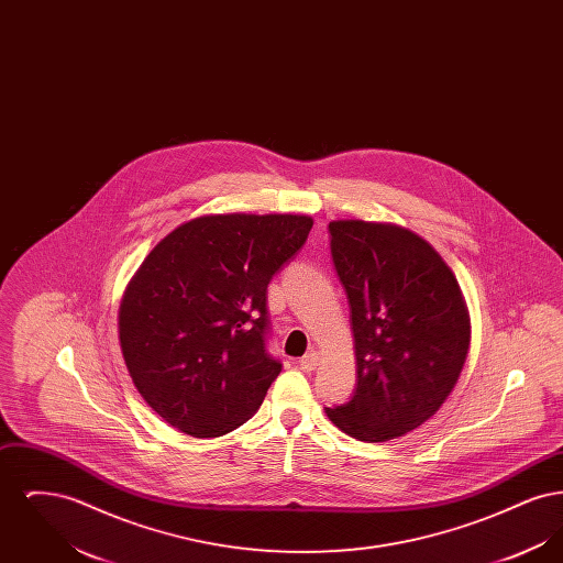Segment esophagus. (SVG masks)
Instances as JSON below:
<instances>
[{
  "label": "esophagus",
  "instance_id": "34e87169",
  "mask_svg": "<svg viewBox=\"0 0 563 563\" xmlns=\"http://www.w3.org/2000/svg\"><path fill=\"white\" fill-rule=\"evenodd\" d=\"M319 363H321V356H319L317 350H310V352L303 354L301 361H299V365H301L303 372H314V369L319 367Z\"/></svg>",
  "mask_w": 563,
  "mask_h": 563
}]
</instances>
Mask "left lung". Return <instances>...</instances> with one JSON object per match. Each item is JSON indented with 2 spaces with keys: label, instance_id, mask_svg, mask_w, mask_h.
I'll list each match as a JSON object with an SVG mask.
<instances>
[{
  "label": "left lung",
  "instance_id": "obj_1",
  "mask_svg": "<svg viewBox=\"0 0 563 563\" xmlns=\"http://www.w3.org/2000/svg\"><path fill=\"white\" fill-rule=\"evenodd\" d=\"M331 255L349 295L356 393L327 418L367 443L422 427L452 395L471 349V314L430 242L386 221L335 219Z\"/></svg>",
  "mask_w": 563,
  "mask_h": 563
}]
</instances>
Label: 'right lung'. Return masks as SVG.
I'll use <instances>...</instances> for the list:
<instances>
[{
	"mask_svg": "<svg viewBox=\"0 0 563 563\" xmlns=\"http://www.w3.org/2000/svg\"><path fill=\"white\" fill-rule=\"evenodd\" d=\"M312 223L200 214L147 253L122 295L118 335L139 395L164 422L213 439L260 409L283 367L266 352L269 278Z\"/></svg>",
	"mask_w": 563,
	"mask_h": 563,
	"instance_id": "1",
	"label": "right lung"
}]
</instances>
